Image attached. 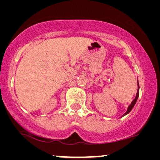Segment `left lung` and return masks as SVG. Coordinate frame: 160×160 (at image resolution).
<instances>
[{
	"label": "left lung",
	"instance_id": "1",
	"mask_svg": "<svg viewBox=\"0 0 160 160\" xmlns=\"http://www.w3.org/2000/svg\"><path fill=\"white\" fill-rule=\"evenodd\" d=\"M139 82H138V90H137V96H136V98H134V99L133 100V102H131V104H130V106L128 108V110H127V111H126V113L124 114L123 116H125V115H127V114H128L130 113V112L131 111V110L133 109V108L134 107V105H135V104H136V102H137V99H138V97H139Z\"/></svg>",
	"mask_w": 160,
	"mask_h": 160
}]
</instances>
